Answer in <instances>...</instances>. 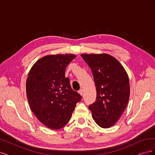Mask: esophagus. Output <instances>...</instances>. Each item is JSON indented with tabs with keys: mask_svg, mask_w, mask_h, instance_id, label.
Returning a JSON list of instances; mask_svg holds the SVG:
<instances>
[{
	"mask_svg": "<svg viewBox=\"0 0 155 155\" xmlns=\"http://www.w3.org/2000/svg\"><path fill=\"white\" fill-rule=\"evenodd\" d=\"M79 93L82 96L83 95V91L82 90V89H80V90L79 91Z\"/></svg>",
	"mask_w": 155,
	"mask_h": 155,
	"instance_id": "obj_1",
	"label": "esophagus"
}]
</instances>
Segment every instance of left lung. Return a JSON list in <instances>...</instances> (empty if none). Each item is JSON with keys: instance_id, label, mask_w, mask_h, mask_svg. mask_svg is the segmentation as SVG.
I'll return each mask as SVG.
<instances>
[{"instance_id": "1", "label": "left lung", "mask_w": 155, "mask_h": 155, "mask_svg": "<svg viewBox=\"0 0 155 155\" xmlns=\"http://www.w3.org/2000/svg\"><path fill=\"white\" fill-rule=\"evenodd\" d=\"M92 72L96 100L88 106L95 122L102 128L114 125L125 110L130 95L129 80L118 60L104 54H81Z\"/></svg>"}]
</instances>
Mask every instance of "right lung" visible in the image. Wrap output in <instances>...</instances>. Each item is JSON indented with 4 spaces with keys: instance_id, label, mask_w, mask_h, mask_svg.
Masks as SVG:
<instances>
[{
    "instance_id": "obj_1",
    "label": "right lung",
    "mask_w": 155,
    "mask_h": 155,
    "mask_svg": "<svg viewBox=\"0 0 155 155\" xmlns=\"http://www.w3.org/2000/svg\"><path fill=\"white\" fill-rule=\"evenodd\" d=\"M73 54L46 55L34 64L26 80V95L31 110L47 127L57 130L70 120L81 96L65 78Z\"/></svg>"
}]
</instances>
